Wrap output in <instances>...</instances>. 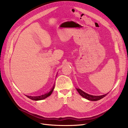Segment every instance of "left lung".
I'll return each mask as SVG.
<instances>
[{"mask_svg":"<svg viewBox=\"0 0 128 128\" xmlns=\"http://www.w3.org/2000/svg\"><path fill=\"white\" fill-rule=\"evenodd\" d=\"M76 90L77 91H78L79 94L81 96L88 100H90V101H97V100H99L104 97V96L108 94V93H107V94H105L102 95V96H92V95L86 94V93L84 92L82 90H80V88H76Z\"/></svg>","mask_w":128,"mask_h":128,"instance_id":"8db88e82","label":"left lung"}]
</instances>
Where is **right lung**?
Listing matches in <instances>:
<instances>
[{
    "instance_id": "add662e5",
    "label": "right lung",
    "mask_w": 128,
    "mask_h": 128,
    "mask_svg": "<svg viewBox=\"0 0 128 128\" xmlns=\"http://www.w3.org/2000/svg\"><path fill=\"white\" fill-rule=\"evenodd\" d=\"M54 86H55V84H54V86H53L52 88L50 90V91L47 93H46V94H42L41 96H26L27 97L29 98V99L33 100H41L42 99H44L45 98H46L47 97H48V96H50L52 94V93L53 92V91L54 90Z\"/></svg>"
}]
</instances>
